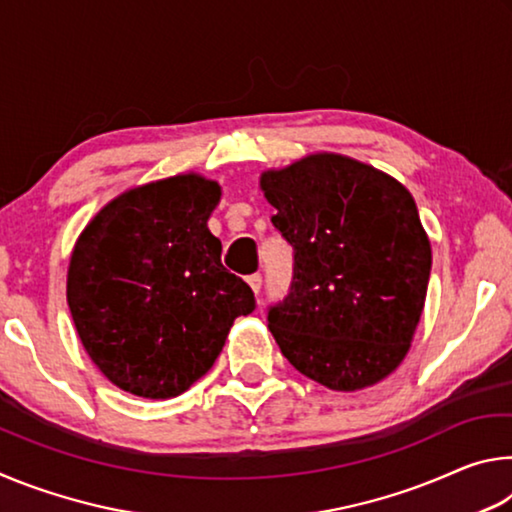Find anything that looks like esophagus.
<instances>
[{
  "instance_id": "esophagus-1",
  "label": "esophagus",
  "mask_w": 512,
  "mask_h": 512,
  "mask_svg": "<svg viewBox=\"0 0 512 512\" xmlns=\"http://www.w3.org/2000/svg\"><path fill=\"white\" fill-rule=\"evenodd\" d=\"M248 280V284H250V289H253L255 293H259L262 291V282H264V277H262V273H253V275H248L246 277Z\"/></svg>"
}]
</instances>
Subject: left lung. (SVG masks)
<instances>
[{
  "mask_svg": "<svg viewBox=\"0 0 512 512\" xmlns=\"http://www.w3.org/2000/svg\"><path fill=\"white\" fill-rule=\"evenodd\" d=\"M262 189L293 248L289 293L266 316L282 354L332 391L377 384L409 352L427 298L431 246L413 196L332 153L266 171Z\"/></svg>",
  "mask_w": 512,
  "mask_h": 512,
  "instance_id": "left-lung-1",
  "label": "left lung"
}]
</instances>
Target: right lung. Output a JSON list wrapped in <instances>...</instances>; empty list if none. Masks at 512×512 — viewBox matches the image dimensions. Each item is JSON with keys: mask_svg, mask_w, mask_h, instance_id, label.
Segmentation results:
<instances>
[{"mask_svg": "<svg viewBox=\"0 0 512 512\" xmlns=\"http://www.w3.org/2000/svg\"><path fill=\"white\" fill-rule=\"evenodd\" d=\"M221 189L201 176L135 187L76 241L67 302L90 359L121 391L185 393L214 366L255 293L221 264L207 230Z\"/></svg>", "mask_w": 512, "mask_h": 512, "instance_id": "1", "label": "right lung"}]
</instances>
